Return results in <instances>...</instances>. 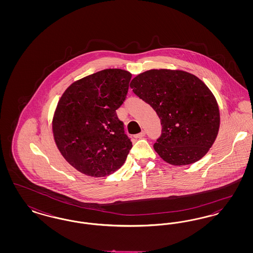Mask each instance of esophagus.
<instances>
[{
  "label": "esophagus",
  "instance_id": "esophagus-1",
  "mask_svg": "<svg viewBox=\"0 0 253 253\" xmlns=\"http://www.w3.org/2000/svg\"><path fill=\"white\" fill-rule=\"evenodd\" d=\"M145 133H146V132H145L144 131H142V132H139V133H137V134H135V135H134V137H135V138H142L143 136H145Z\"/></svg>",
  "mask_w": 253,
  "mask_h": 253
}]
</instances>
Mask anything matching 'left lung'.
Listing matches in <instances>:
<instances>
[{"label": "left lung", "instance_id": "obj_1", "mask_svg": "<svg viewBox=\"0 0 253 253\" xmlns=\"http://www.w3.org/2000/svg\"><path fill=\"white\" fill-rule=\"evenodd\" d=\"M130 87L160 119L162 131L154 148L163 160L182 166L204 157L216 139L220 113L201 80L180 70L153 69L133 78Z\"/></svg>", "mask_w": 253, "mask_h": 253}]
</instances>
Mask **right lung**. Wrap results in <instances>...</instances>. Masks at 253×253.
<instances>
[{
	"instance_id": "add662e5",
	"label": "right lung",
	"mask_w": 253,
	"mask_h": 253,
	"mask_svg": "<svg viewBox=\"0 0 253 253\" xmlns=\"http://www.w3.org/2000/svg\"><path fill=\"white\" fill-rule=\"evenodd\" d=\"M131 78L125 70L105 69L75 82L60 97L52 121L54 139L66 161L86 175L112 174L132 149L116 114Z\"/></svg>"
}]
</instances>
